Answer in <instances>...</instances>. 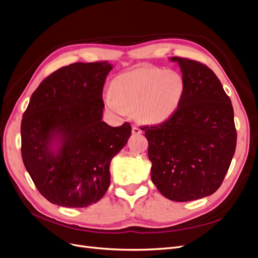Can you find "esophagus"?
I'll return each mask as SVG.
<instances>
[{"label": "esophagus", "mask_w": 258, "mask_h": 258, "mask_svg": "<svg viewBox=\"0 0 258 258\" xmlns=\"http://www.w3.org/2000/svg\"><path fill=\"white\" fill-rule=\"evenodd\" d=\"M132 133H133V134H134V135H139V134H141L142 131H141L138 126L133 125V127H132Z\"/></svg>", "instance_id": "esophagus-1"}]
</instances>
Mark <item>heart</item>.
Masks as SVG:
<instances>
[{"mask_svg": "<svg viewBox=\"0 0 258 258\" xmlns=\"http://www.w3.org/2000/svg\"><path fill=\"white\" fill-rule=\"evenodd\" d=\"M184 92L185 81L178 72L141 67L112 81L105 104L119 113L134 110L139 121L155 124L168 120L177 110Z\"/></svg>", "mask_w": 258, "mask_h": 258, "instance_id": "b5f03b06", "label": "heart"}]
</instances>
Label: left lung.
Here are the masks:
<instances>
[{"instance_id": "1", "label": "left lung", "mask_w": 258, "mask_h": 258, "mask_svg": "<svg viewBox=\"0 0 258 258\" xmlns=\"http://www.w3.org/2000/svg\"><path fill=\"white\" fill-rule=\"evenodd\" d=\"M185 92L177 110L156 125H145L151 178L169 200L187 202L216 192L235 153L237 133L232 102L212 69L184 57Z\"/></svg>"}]
</instances>
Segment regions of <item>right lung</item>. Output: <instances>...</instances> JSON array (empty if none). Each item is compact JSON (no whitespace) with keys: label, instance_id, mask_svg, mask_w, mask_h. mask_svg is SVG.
<instances>
[{"label":"right lung","instance_id":"obj_1","mask_svg":"<svg viewBox=\"0 0 258 258\" xmlns=\"http://www.w3.org/2000/svg\"><path fill=\"white\" fill-rule=\"evenodd\" d=\"M111 69L106 60L62 67L40 83L23 113V164L53 204L87 207L109 187L110 161L132 133L128 122L112 127L102 121L103 87Z\"/></svg>","mask_w":258,"mask_h":258}]
</instances>
